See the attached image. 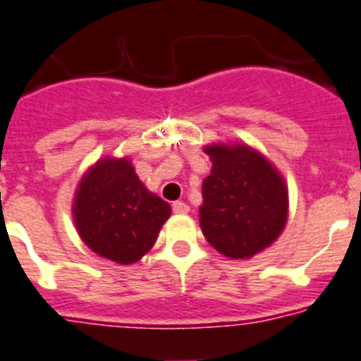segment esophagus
Here are the masks:
<instances>
[{"label":"esophagus","mask_w":361,"mask_h":361,"mask_svg":"<svg viewBox=\"0 0 361 361\" xmlns=\"http://www.w3.org/2000/svg\"><path fill=\"white\" fill-rule=\"evenodd\" d=\"M171 208H173L175 214H188V212H190V206L183 201H175L173 204H171Z\"/></svg>","instance_id":"1"}]
</instances>
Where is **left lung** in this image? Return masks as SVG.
Returning a JSON list of instances; mask_svg holds the SVG:
<instances>
[{
    "label": "left lung",
    "mask_w": 361,
    "mask_h": 361,
    "mask_svg": "<svg viewBox=\"0 0 361 361\" xmlns=\"http://www.w3.org/2000/svg\"><path fill=\"white\" fill-rule=\"evenodd\" d=\"M212 171L199 210L206 241L232 259H250L281 235L288 217L283 175L246 144H212Z\"/></svg>",
    "instance_id": "obj_1"
}]
</instances>
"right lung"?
<instances>
[{"instance_id":"1","label":"right lung","mask_w":361,"mask_h":361,"mask_svg":"<svg viewBox=\"0 0 361 361\" xmlns=\"http://www.w3.org/2000/svg\"><path fill=\"white\" fill-rule=\"evenodd\" d=\"M171 206L151 193L129 159L106 157L76 188L73 217L94 254L120 264L137 263L155 245Z\"/></svg>"}]
</instances>
